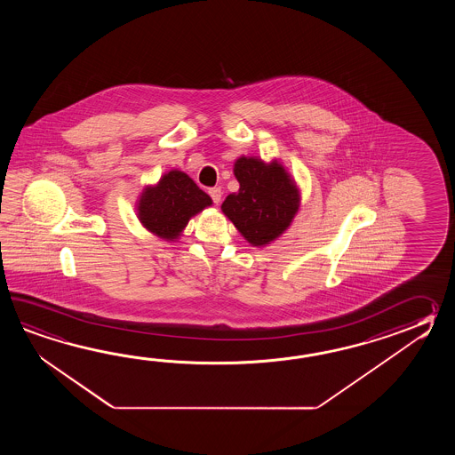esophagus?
I'll return each mask as SVG.
<instances>
[{"label": "esophagus", "mask_w": 455, "mask_h": 455, "mask_svg": "<svg viewBox=\"0 0 455 455\" xmlns=\"http://www.w3.org/2000/svg\"><path fill=\"white\" fill-rule=\"evenodd\" d=\"M208 194L212 196V200H213L214 204H218L221 202V196H223V190L220 188V187H214V188H210L208 190Z\"/></svg>", "instance_id": "34e87169"}]
</instances>
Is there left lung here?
<instances>
[{
    "label": "left lung",
    "mask_w": 455,
    "mask_h": 455,
    "mask_svg": "<svg viewBox=\"0 0 455 455\" xmlns=\"http://www.w3.org/2000/svg\"><path fill=\"white\" fill-rule=\"evenodd\" d=\"M239 192L226 196L221 210L253 247H265L290 228L299 212L300 192L278 159L265 163L241 156L234 163Z\"/></svg>",
    "instance_id": "left-lung-1"
}]
</instances>
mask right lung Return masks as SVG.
I'll return each mask as SVG.
<instances>
[{
	"instance_id": "obj_1",
	"label": "right lung",
	"mask_w": 455,
	"mask_h": 455,
	"mask_svg": "<svg viewBox=\"0 0 455 455\" xmlns=\"http://www.w3.org/2000/svg\"><path fill=\"white\" fill-rule=\"evenodd\" d=\"M212 204L210 195L188 175L172 169L157 184L146 185L136 202V216L146 231L164 241H175L182 235L190 218Z\"/></svg>"
}]
</instances>
